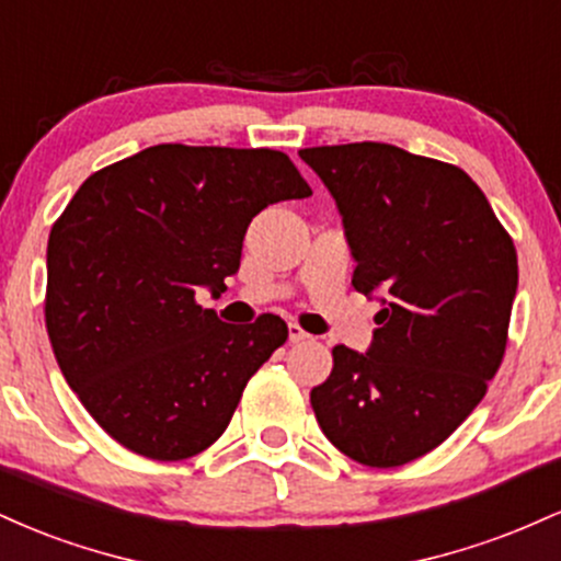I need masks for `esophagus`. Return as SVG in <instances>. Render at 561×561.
Masks as SVG:
<instances>
[{
	"mask_svg": "<svg viewBox=\"0 0 561 561\" xmlns=\"http://www.w3.org/2000/svg\"><path fill=\"white\" fill-rule=\"evenodd\" d=\"M306 340H311V334H308L300 324H295V321H293V324H289V343L298 345V343H306Z\"/></svg>",
	"mask_w": 561,
	"mask_h": 561,
	"instance_id": "esophagus-1",
	"label": "esophagus"
}]
</instances>
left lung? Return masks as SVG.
<instances>
[{
  "label": "left lung",
  "mask_w": 561,
  "mask_h": 561,
  "mask_svg": "<svg viewBox=\"0 0 561 561\" xmlns=\"http://www.w3.org/2000/svg\"><path fill=\"white\" fill-rule=\"evenodd\" d=\"M300 158L343 216L353 287L382 302L369 351L332 347L313 414L358 465H409L472 414L499 371L517 250L459 165L382 141L308 147Z\"/></svg>",
  "instance_id": "left-lung-1"
}]
</instances>
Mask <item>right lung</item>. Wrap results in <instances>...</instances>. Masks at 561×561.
I'll use <instances>...</instances> for the list:
<instances>
[{"label": "right lung", "mask_w": 561, "mask_h": 561, "mask_svg": "<svg viewBox=\"0 0 561 561\" xmlns=\"http://www.w3.org/2000/svg\"><path fill=\"white\" fill-rule=\"evenodd\" d=\"M308 195L266 147L156 145L79 186L49 231L44 321L62 377L113 440L182 461L221 437L287 324H224L195 293L227 289L266 205Z\"/></svg>", "instance_id": "add662e5"}]
</instances>
